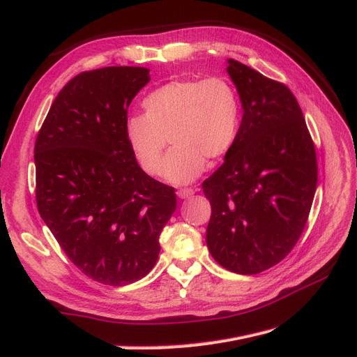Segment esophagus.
Listing matches in <instances>:
<instances>
[{
    "instance_id": "obj_1",
    "label": "esophagus",
    "mask_w": 357,
    "mask_h": 357,
    "mask_svg": "<svg viewBox=\"0 0 357 357\" xmlns=\"http://www.w3.org/2000/svg\"><path fill=\"white\" fill-rule=\"evenodd\" d=\"M193 193H195V190H193L192 188H181L180 190H177V197L181 199H188L193 195Z\"/></svg>"
}]
</instances>
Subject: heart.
Here are the masks:
<instances>
[{
	"mask_svg": "<svg viewBox=\"0 0 357 357\" xmlns=\"http://www.w3.org/2000/svg\"><path fill=\"white\" fill-rule=\"evenodd\" d=\"M143 109L144 114L126 121L128 143L143 169L158 176L169 137L174 146L165 158L164 176L174 185L195 180L205 158L225 156L238 135V93L220 75L168 82L146 96Z\"/></svg>",
	"mask_w": 357,
	"mask_h": 357,
	"instance_id": "heart-1",
	"label": "heart"
}]
</instances>
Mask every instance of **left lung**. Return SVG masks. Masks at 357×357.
I'll use <instances>...</instances> for the list:
<instances>
[{
	"label": "left lung",
	"mask_w": 357,
	"mask_h": 357,
	"mask_svg": "<svg viewBox=\"0 0 357 357\" xmlns=\"http://www.w3.org/2000/svg\"><path fill=\"white\" fill-rule=\"evenodd\" d=\"M243 119L225 162L204 180L211 204L207 247L214 261L253 275L291 252L305 228L317 188L316 147L295 95L229 59Z\"/></svg>",
	"instance_id": "1"
}]
</instances>
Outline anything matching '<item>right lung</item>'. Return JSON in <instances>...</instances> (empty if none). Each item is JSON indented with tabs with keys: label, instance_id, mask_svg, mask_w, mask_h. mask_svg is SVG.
Returning a JSON list of instances; mask_svg holds the SVG:
<instances>
[{
	"label": "right lung",
	"instance_id": "obj_1",
	"mask_svg": "<svg viewBox=\"0 0 357 357\" xmlns=\"http://www.w3.org/2000/svg\"><path fill=\"white\" fill-rule=\"evenodd\" d=\"M143 67L83 71L58 93L34 147L41 219L95 282L134 283L159 256L174 188L139 168L125 135L128 107L149 83Z\"/></svg>",
	"mask_w": 357,
	"mask_h": 357
}]
</instances>
